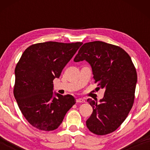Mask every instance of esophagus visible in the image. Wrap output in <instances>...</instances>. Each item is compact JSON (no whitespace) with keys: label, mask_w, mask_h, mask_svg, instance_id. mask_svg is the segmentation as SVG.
Instances as JSON below:
<instances>
[{"label":"esophagus","mask_w":150,"mask_h":150,"mask_svg":"<svg viewBox=\"0 0 150 150\" xmlns=\"http://www.w3.org/2000/svg\"><path fill=\"white\" fill-rule=\"evenodd\" d=\"M76 101L78 103H84L85 102V100L84 99H82V98H79V99H77Z\"/></svg>","instance_id":"34e87169"}]
</instances>
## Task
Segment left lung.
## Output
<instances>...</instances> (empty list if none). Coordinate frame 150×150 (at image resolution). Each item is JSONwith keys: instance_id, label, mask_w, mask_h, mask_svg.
<instances>
[{"instance_id": "1", "label": "left lung", "mask_w": 150, "mask_h": 150, "mask_svg": "<svg viewBox=\"0 0 150 150\" xmlns=\"http://www.w3.org/2000/svg\"><path fill=\"white\" fill-rule=\"evenodd\" d=\"M82 61L89 63L95 82L105 89L99 103L87 99L93 112L86 125L96 135L111 133L123 123L132 107L137 80L135 68L123 49L99 41L82 46L74 61Z\"/></svg>"}]
</instances>
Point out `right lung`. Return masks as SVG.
<instances>
[{
    "label": "right lung",
    "instance_id": "add662e5",
    "mask_svg": "<svg viewBox=\"0 0 150 150\" xmlns=\"http://www.w3.org/2000/svg\"><path fill=\"white\" fill-rule=\"evenodd\" d=\"M82 42H47L29 46L15 70L14 96L25 118L41 130H56L75 104L70 94L53 92V82Z\"/></svg>",
    "mask_w": 150,
    "mask_h": 150
}]
</instances>
